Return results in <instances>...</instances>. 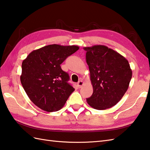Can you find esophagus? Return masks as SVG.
Returning <instances> with one entry per match:
<instances>
[{"mask_svg":"<svg viewBox=\"0 0 150 150\" xmlns=\"http://www.w3.org/2000/svg\"><path fill=\"white\" fill-rule=\"evenodd\" d=\"M83 84H84L83 81H81V80H80V81H78V83H77V85H78V88H81L82 86H83Z\"/></svg>","mask_w":150,"mask_h":150,"instance_id":"obj_1","label":"esophagus"}]
</instances>
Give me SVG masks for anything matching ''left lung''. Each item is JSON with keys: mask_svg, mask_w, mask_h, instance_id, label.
<instances>
[{"mask_svg": "<svg viewBox=\"0 0 150 150\" xmlns=\"http://www.w3.org/2000/svg\"><path fill=\"white\" fill-rule=\"evenodd\" d=\"M93 93L88 104L98 110L115 105L129 87L132 71L121 54L104 45L84 47Z\"/></svg>", "mask_w": 150, "mask_h": 150, "instance_id": "left-lung-1", "label": "left lung"}]
</instances>
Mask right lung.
<instances>
[{
	"label": "right lung",
	"instance_id": "obj_1",
	"mask_svg": "<svg viewBox=\"0 0 150 150\" xmlns=\"http://www.w3.org/2000/svg\"><path fill=\"white\" fill-rule=\"evenodd\" d=\"M78 46L50 45L32 51L22 63L21 82L30 100L47 112L62 109L74 88L60 65Z\"/></svg>",
	"mask_w": 150,
	"mask_h": 150
}]
</instances>
